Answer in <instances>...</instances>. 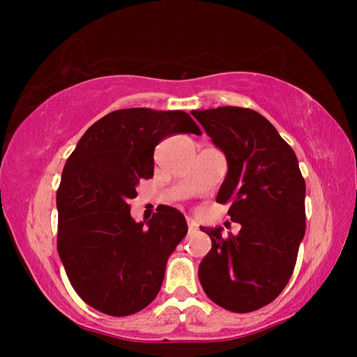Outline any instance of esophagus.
<instances>
[{
    "mask_svg": "<svg viewBox=\"0 0 357 357\" xmlns=\"http://www.w3.org/2000/svg\"><path fill=\"white\" fill-rule=\"evenodd\" d=\"M187 227H189L190 231H192V229L197 228V223H195V220L192 219V217H187Z\"/></svg>",
    "mask_w": 357,
    "mask_h": 357,
    "instance_id": "34e87169",
    "label": "esophagus"
}]
</instances>
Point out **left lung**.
Masks as SVG:
<instances>
[{"label":"left lung","instance_id":"1","mask_svg":"<svg viewBox=\"0 0 357 357\" xmlns=\"http://www.w3.org/2000/svg\"><path fill=\"white\" fill-rule=\"evenodd\" d=\"M228 162L217 203L241 225L236 236L222 228L200 229L213 247L198 268L208 298L229 312L261 309L291 277L305 233V181L298 157L273 124L250 108L195 110Z\"/></svg>","mask_w":357,"mask_h":357}]
</instances>
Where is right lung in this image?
I'll list each match as a JSON object with an SVG mask.
<instances>
[{
	"instance_id": "add662e5",
	"label": "right lung",
	"mask_w": 357,
	"mask_h": 357,
	"mask_svg": "<svg viewBox=\"0 0 357 357\" xmlns=\"http://www.w3.org/2000/svg\"><path fill=\"white\" fill-rule=\"evenodd\" d=\"M176 134L202 130L181 110H116L84 132L64 165L58 253L77 294L107 315L128 317L154 301L187 234L178 209L160 204L144 227L129 206L140 179L153 178L155 146Z\"/></svg>"
}]
</instances>
